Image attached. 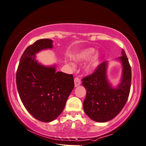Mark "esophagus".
<instances>
[{"label":"esophagus","mask_w":146,"mask_h":146,"mask_svg":"<svg viewBox=\"0 0 146 146\" xmlns=\"http://www.w3.org/2000/svg\"><path fill=\"white\" fill-rule=\"evenodd\" d=\"M74 83H75V87L79 86V85L81 84V79H79V77H76L74 79Z\"/></svg>","instance_id":"34e87169"}]
</instances>
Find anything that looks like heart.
Segmentation results:
<instances>
[{
	"label": "heart",
	"instance_id": "b5f03b06",
	"mask_svg": "<svg viewBox=\"0 0 146 146\" xmlns=\"http://www.w3.org/2000/svg\"><path fill=\"white\" fill-rule=\"evenodd\" d=\"M96 50L94 48H87L86 50L79 52V54H77L76 56H75L74 59L77 62H82L86 61V60H89L90 58H91L96 53ZM99 62V58L98 56H96L94 57L93 59L92 60V61L90 62V64H88V67H87V70L88 71H92V70H94L96 67H97L98 64ZM72 67H74L73 64H71Z\"/></svg>",
	"mask_w": 146,
	"mask_h": 146
}]
</instances>
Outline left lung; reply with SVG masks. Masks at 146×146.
<instances>
[{
    "mask_svg": "<svg viewBox=\"0 0 146 146\" xmlns=\"http://www.w3.org/2000/svg\"><path fill=\"white\" fill-rule=\"evenodd\" d=\"M123 64L121 82L116 89L112 88L106 78V62H104L95 71L82 79L86 90L84 101V112L96 122H107L116 117L126 104L131 84V69L124 50L119 57Z\"/></svg>",
    "mask_w": 146,
    "mask_h": 146,
    "instance_id": "left-lung-1",
    "label": "left lung"
}]
</instances>
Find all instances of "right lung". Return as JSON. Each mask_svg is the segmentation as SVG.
Segmentation results:
<instances>
[{
  "instance_id": "right-lung-1",
  "label": "right lung",
  "mask_w": 146,
  "mask_h": 146,
  "mask_svg": "<svg viewBox=\"0 0 146 146\" xmlns=\"http://www.w3.org/2000/svg\"><path fill=\"white\" fill-rule=\"evenodd\" d=\"M52 40L41 39L29 45L20 59L16 73L18 93L27 111L42 122H50L61 114L73 88V75L56 72L36 60L41 50L52 48Z\"/></svg>"
}]
</instances>
